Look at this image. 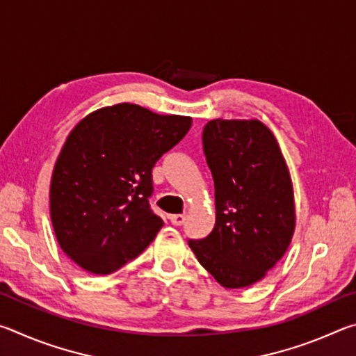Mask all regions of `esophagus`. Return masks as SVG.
Masks as SVG:
<instances>
[{"instance_id":"obj_1","label":"esophagus","mask_w":356,"mask_h":356,"mask_svg":"<svg viewBox=\"0 0 356 356\" xmlns=\"http://www.w3.org/2000/svg\"><path fill=\"white\" fill-rule=\"evenodd\" d=\"M170 220L174 226H182L186 220V216L185 215H171Z\"/></svg>"}]
</instances>
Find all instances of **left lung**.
Wrapping results in <instances>:
<instances>
[{"instance_id": "obj_1", "label": "left lung", "mask_w": 356, "mask_h": 356, "mask_svg": "<svg viewBox=\"0 0 356 356\" xmlns=\"http://www.w3.org/2000/svg\"><path fill=\"white\" fill-rule=\"evenodd\" d=\"M202 147L213 177L216 220L206 238L188 245L222 287L251 286L284 256L293 236L286 160L272 131L256 119L210 120Z\"/></svg>"}]
</instances>
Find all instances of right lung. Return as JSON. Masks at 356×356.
<instances>
[{
    "instance_id": "right-lung-1",
    "label": "right lung",
    "mask_w": 356,
    "mask_h": 356,
    "mask_svg": "<svg viewBox=\"0 0 356 356\" xmlns=\"http://www.w3.org/2000/svg\"><path fill=\"white\" fill-rule=\"evenodd\" d=\"M191 118L119 104L88 114L59 154L50 185L58 243L94 275H110L147 248L163 220L152 212V168Z\"/></svg>"
}]
</instances>
